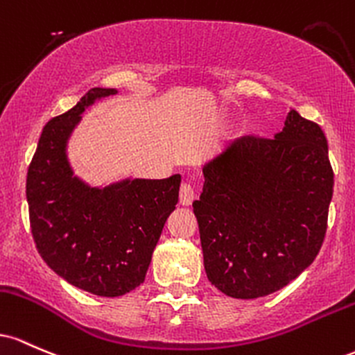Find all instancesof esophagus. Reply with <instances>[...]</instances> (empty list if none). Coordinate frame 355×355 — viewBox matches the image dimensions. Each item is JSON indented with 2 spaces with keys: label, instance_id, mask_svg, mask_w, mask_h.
Listing matches in <instances>:
<instances>
[{
  "label": "esophagus",
  "instance_id": "34e87169",
  "mask_svg": "<svg viewBox=\"0 0 355 355\" xmlns=\"http://www.w3.org/2000/svg\"><path fill=\"white\" fill-rule=\"evenodd\" d=\"M194 198H196V194H194L193 186L188 184V182H182L181 189H179V202L182 206H189L194 201Z\"/></svg>",
  "mask_w": 355,
  "mask_h": 355
}]
</instances>
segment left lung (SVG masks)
<instances>
[{
    "mask_svg": "<svg viewBox=\"0 0 355 355\" xmlns=\"http://www.w3.org/2000/svg\"><path fill=\"white\" fill-rule=\"evenodd\" d=\"M193 202L211 285L233 298L284 288L315 260L334 173L327 139L290 109L273 139L243 135L202 166Z\"/></svg>",
    "mask_w": 355,
    "mask_h": 355,
    "instance_id": "8db88e82",
    "label": "left lung"
}]
</instances>
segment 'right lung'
Returning a JSON list of instances; mask_svg holds the SVG:
<instances>
[{"label":"right lung","mask_w":355,"mask_h":355,"mask_svg":"<svg viewBox=\"0 0 355 355\" xmlns=\"http://www.w3.org/2000/svg\"><path fill=\"white\" fill-rule=\"evenodd\" d=\"M117 89L95 87L43 127L26 176L30 225L45 263L77 288L121 297L144 282L164 223L176 209L181 174L90 186L75 176L67 146L82 114Z\"/></svg>","instance_id":"1"}]
</instances>
